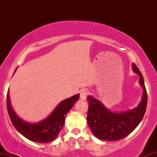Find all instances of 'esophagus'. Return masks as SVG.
Listing matches in <instances>:
<instances>
[{
	"mask_svg": "<svg viewBox=\"0 0 157 157\" xmlns=\"http://www.w3.org/2000/svg\"><path fill=\"white\" fill-rule=\"evenodd\" d=\"M88 95V91L86 89H82L80 91V99L82 100H85L86 99V97Z\"/></svg>",
	"mask_w": 157,
	"mask_h": 157,
	"instance_id": "1",
	"label": "esophagus"
}]
</instances>
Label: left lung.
Instances as JSON below:
<instances>
[{
	"mask_svg": "<svg viewBox=\"0 0 157 157\" xmlns=\"http://www.w3.org/2000/svg\"><path fill=\"white\" fill-rule=\"evenodd\" d=\"M134 73L140 76L139 83L143 89L141 101L134 109L122 112H115L105 107L92 96H88L89 111L88 125L99 140L117 141L125 138L137 127L143 118L147 106V95L141 72L136 65L132 63Z\"/></svg>",
	"mask_w": 157,
	"mask_h": 157,
	"instance_id": "obj_1",
	"label": "left lung"
}]
</instances>
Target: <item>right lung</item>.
Here are the masks:
<instances>
[{
    "label": "right lung",
    "mask_w": 157,
    "mask_h": 157,
    "mask_svg": "<svg viewBox=\"0 0 157 157\" xmlns=\"http://www.w3.org/2000/svg\"><path fill=\"white\" fill-rule=\"evenodd\" d=\"M16 69L15 70V72ZM14 72V73H15ZM80 98V94L63 100L46 118L36 123L20 118L11 104L10 91L6 97L7 110L11 121L20 134L32 142L46 143L55 140L63 128L65 118L68 111Z\"/></svg>",
    "instance_id": "right-lung-1"
}]
</instances>
